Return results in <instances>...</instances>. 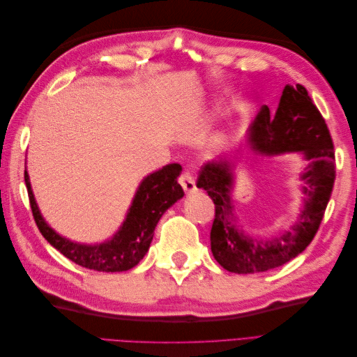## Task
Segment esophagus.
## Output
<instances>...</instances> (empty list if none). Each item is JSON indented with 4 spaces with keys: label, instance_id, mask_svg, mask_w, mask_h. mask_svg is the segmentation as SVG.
I'll return each mask as SVG.
<instances>
[{
    "label": "esophagus",
    "instance_id": "esophagus-1",
    "mask_svg": "<svg viewBox=\"0 0 357 357\" xmlns=\"http://www.w3.org/2000/svg\"><path fill=\"white\" fill-rule=\"evenodd\" d=\"M178 181H180L183 190H185L188 195H190V193L198 190V188L195 185V180H193V177L189 174V172H183V174L180 176Z\"/></svg>",
    "mask_w": 357,
    "mask_h": 357
}]
</instances>
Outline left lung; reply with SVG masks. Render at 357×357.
I'll list each match as a JSON object with an SVG mask.
<instances>
[{
	"mask_svg": "<svg viewBox=\"0 0 357 357\" xmlns=\"http://www.w3.org/2000/svg\"><path fill=\"white\" fill-rule=\"evenodd\" d=\"M257 152L280 155L301 152L310 162L302 180L304 210L291 231L274 240H256L235 223L231 205L232 165L226 159L201 167L197 188L207 190L214 202V222L210 232L211 252L226 271L255 274L282 266L296 257L314 238L329 202L335 181V152L325 119L302 84L283 89L275 114L262 107L248 134Z\"/></svg>",
	"mask_w": 357,
	"mask_h": 357,
	"instance_id": "8db88e82",
	"label": "left lung"
}]
</instances>
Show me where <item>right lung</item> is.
<instances>
[{
    "instance_id": "right-lung-1",
    "label": "right lung",
    "mask_w": 357,
    "mask_h": 357,
    "mask_svg": "<svg viewBox=\"0 0 357 357\" xmlns=\"http://www.w3.org/2000/svg\"><path fill=\"white\" fill-rule=\"evenodd\" d=\"M180 172L181 165L168 164L149 174L139 185L121 229L112 240L95 245L73 243L53 231L40 214L26 169L25 185L37 228L56 250L83 268L101 273H121L142 261L153 240L162 214L185 195L177 181Z\"/></svg>"
}]
</instances>
